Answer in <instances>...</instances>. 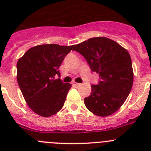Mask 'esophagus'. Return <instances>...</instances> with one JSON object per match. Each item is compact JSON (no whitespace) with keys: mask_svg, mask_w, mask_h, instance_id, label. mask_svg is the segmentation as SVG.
Segmentation results:
<instances>
[{"mask_svg":"<svg viewBox=\"0 0 151 151\" xmlns=\"http://www.w3.org/2000/svg\"><path fill=\"white\" fill-rule=\"evenodd\" d=\"M80 85H81L80 83H77V82H73V85L74 86V87H78V86H80Z\"/></svg>","mask_w":151,"mask_h":151,"instance_id":"1","label":"esophagus"}]
</instances>
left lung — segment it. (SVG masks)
Masks as SVG:
<instances>
[{"mask_svg": "<svg viewBox=\"0 0 151 151\" xmlns=\"http://www.w3.org/2000/svg\"><path fill=\"white\" fill-rule=\"evenodd\" d=\"M73 50L85 58L91 71L99 74L97 85L84 102L94 115L108 116L121 107L133 85L132 64L129 52L105 37L91 38L74 46Z\"/></svg>", "mask_w": 151, "mask_h": 151, "instance_id": "left-lung-1", "label": "left lung"}]
</instances>
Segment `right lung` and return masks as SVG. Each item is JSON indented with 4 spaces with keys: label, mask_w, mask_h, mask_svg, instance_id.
Wrapping results in <instances>:
<instances>
[{
    "label": "right lung",
    "mask_w": 151,
    "mask_h": 151,
    "mask_svg": "<svg viewBox=\"0 0 151 151\" xmlns=\"http://www.w3.org/2000/svg\"><path fill=\"white\" fill-rule=\"evenodd\" d=\"M72 46L57 44L31 47L17 62V82L28 106L43 117L54 115L62 109L71 84L54 76Z\"/></svg>",
    "instance_id": "obj_1"
}]
</instances>
